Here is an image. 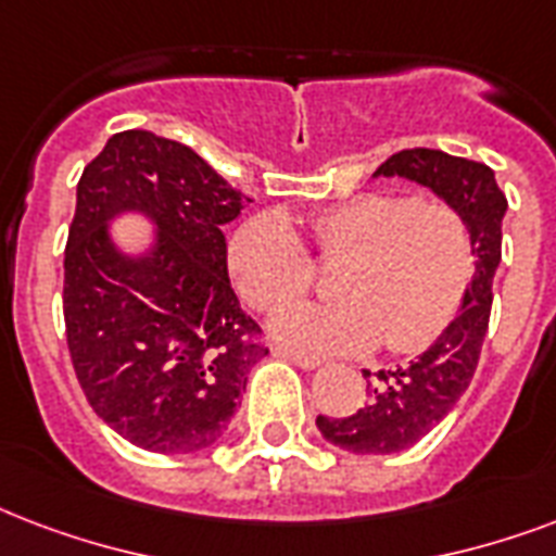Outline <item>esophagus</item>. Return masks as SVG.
I'll list each match as a JSON object with an SVG mask.
<instances>
[{
    "label": "esophagus",
    "mask_w": 556,
    "mask_h": 556,
    "mask_svg": "<svg viewBox=\"0 0 556 556\" xmlns=\"http://www.w3.org/2000/svg\"><path fill=\"white\" fill-rule=\"evenodd\" d=\"M274 355H279V358H286V362L296 364L300 370H315V367H320V358H315V355H306V353H296V350H288V346H277V350H274Z\"/></svg>",
    "instance_id": "34e87169"
}]
</instances>
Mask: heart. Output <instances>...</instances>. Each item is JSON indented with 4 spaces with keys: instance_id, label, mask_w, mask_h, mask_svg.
<instances>
[{
    "instance_id": "1",
    "label": "heart",
    "mask_w": 556,
    "mask_h": 556,
    "mask_svg": "<svg viewBox=\"0 0 556 556\" xmlns=\"http://www.w3.org/2000/svg\"><path fill=\"white\" fill-rule=\"evenodd\" d=\"M320 260H338L329 303H294L270 332L308 353H419L446 332L472 279L464 215L443 201L358 194L306 218ZM239 294L274 312L312 282V262L288 218L265 212L232 232L227 250Z\"/></svg>"
}]
</instances>
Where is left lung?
<instances>
[{
  "label": "left lung",
  "mask_w": 556,
  "mask_h": 556,
  "mask_svg": "<svg viewBox=\"0 0 556 556\" xmlns=\"http://www.w3.org/2000/svg\"><path fill=\"white\" fill-rule=\"evenodd\" d=\"M372 177H405L455 206L469 227L476 256V274L446 332L405 367L376 372L370 400L355 414L317 417V429L332 446L353 455H393L426 438L476 376L493 306V277L502 262L507 198L490 165L434 148H408L388 156ZM367 376L370 370H364V379Z\"/></svg>",
  "instance_id": "left-lung-1"
}]
</instances>
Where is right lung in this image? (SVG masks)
<instances>
[{"label":"right lung","instance_id":"1","mask_svg":"<svg viewBox=\"0 0 556 556\" xmlns=\"http://www.w3.org/2000/svg\"><path fill=\"white\" fill-rule=\"evenodd\" d=\"M250 203L189 146L122 130L78 180L63 253V317L92 410L134 446L189 455L218 443L268 350L227 274L222 227ZM118 217H142L125 249Z\"/></svg>","mask_w":556,"mask_h":556}]
</instances>
